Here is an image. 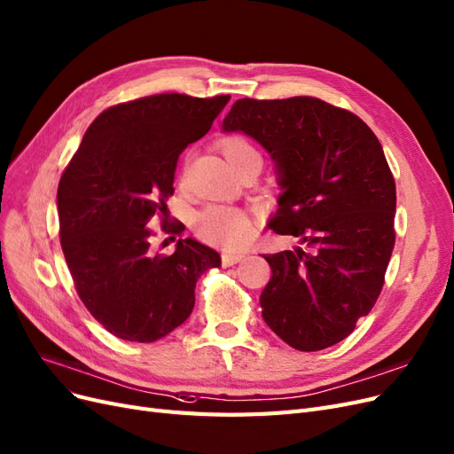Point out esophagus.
Wrapping results in <instances>:
<instances>
[{
  "instance_id": "esophagus-1",
  "label": "esophagus",
  "mask_w": 454,
  "mask_h": 454,
  "mask_svg": "<svg viewBox=\"0 0 454 454\" xmlns=\"http://www.w3.org/2000/svg\"><path fill=\"white\" fill-rule=\"evenodd\" d=\"M242 259H244V254H225L222 257V262H223V267H232V264L240 262Z\"/></svg>"
}]
</instances>
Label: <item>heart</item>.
I'll use <instances>...</instances> for the list:
<instances>
[{
    "instance_id": "obj_1",
    "label": "heart",
    "mask_w": 454,
    "mask_h": 454,
    "mask_svg": "<svg viewBox=\"0 0 454 454\" xmlns=\"http://www.w3.org/2000/svg\"><path fill=\"white\" fill-rule=\"evenodd\" d=\"M220 148L229 165L239 170L247 163H261V153L242 135H227L220 140ZM195 231L210 244L239 249L254 237V220L239 208L210 205L195 217Z\"/></svg>"
}]
</instances>
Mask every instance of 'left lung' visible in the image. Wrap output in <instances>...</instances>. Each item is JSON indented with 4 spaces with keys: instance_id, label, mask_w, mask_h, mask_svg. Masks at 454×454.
<instances>
[{
    "instance_id": "1",
    "label": "left lung",
    "mask_w": 454,
    "mask_h": 454,
    "mask_svg": "<svg viewBox=\"0 0 454 454\" xmlns=\"http://www.w3.org/2000/svg\"><path fill=\"white\" fill-rule=\"evenodd\" d=\"M222 129L267 150L284 193L270 229L301 246L262 255L272 278L262 319L299 351L348 338L381 293L395 247L396 185L378 137L316 98L239 99Z\"/></svg>"
}]
</instances>
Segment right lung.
<instances>
[{"instance_id":"add662e5","label":"right lung","mask_w":454,"mask_h":454,"mask_svg":"<svg viewBox=\"0 0 454 454\" xmlns=\"http://www.w3.org/2000/svg\"><path fill=\"white\" fill-rule=\"evenodd\" d=\"M229 99L160 93L106 108L61 175V249L81 301L116 338L148 343L173 333L192 314L200 274L222 264L193 239H180L173 255L152 254L148 223L165 222L178 155Z\"/></svg>"}]
</instances>
